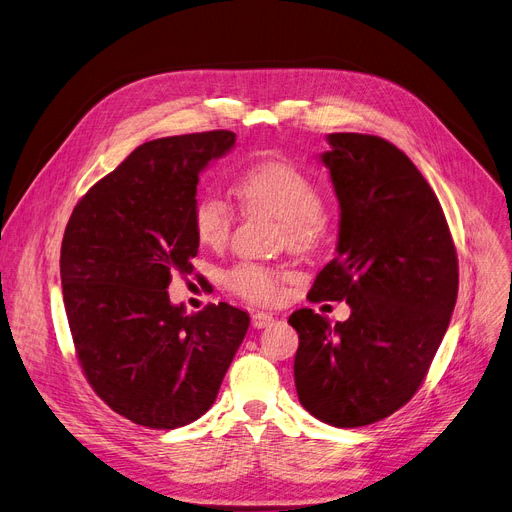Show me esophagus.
Masks as SVG:
<instances>
[{"label":"esophagus","mask_w":512,"mask_h":512,"mask_svg":"<svg viewBox=\"0 0 512 512\" xmlns=\"http://www.w3.org/2000/svg\"><path fill=\"white\" fill-rule=\"evenodd\" d=\"M251 324H253V328H257V330L270 328V326L274 324V315L267 313V311H257V313H253Z\"/></svg>","instance_id":"obj_1"}]
</instances>
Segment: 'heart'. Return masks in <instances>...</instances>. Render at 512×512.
<instances>
[{
	"instance_id": "obj_1",
	"label": "heart",
	"mask_w": 512,
	"mask_h": 512,
	"mask_svg": "<svg viewBox=\"0 0 512 512\" xmlns=\"http://www.w3.org/2000/svg\"><path fill=\"white\" fill-rule=\"evenodd\" d=\"M236 195L247 207L265 209L282 220L292 249H307L321 230L324 197L319 186L288 159L255 161L238 176ZM193 226L203 245H224L232 230L228 203L218 195H201L193 207ZM226 284L255 303H276L282 297V276L263 265H236Z\"/></svg>"
}]
</instances>
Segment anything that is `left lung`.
<instances>
[{
  "label": "left lung",
  "instance_id": "obj_1",
  "mask_svg": "<svg viewBox=\"0 0 512 512\" xmlns=\"http://www.w3.org/2000/svg\"><path fill=\"white\" fill-rule=\"evenodd\" d=\"M319 155L340 205L334 259L309 301H346L336 321L299 309L294 386L334 427L380 421L413 398L448 330L459 261L432 186L398 147L373 134L332 132Z\"/></svg>",
  "mask_w": 512,
  "mask_h": 512
}]
</instances>
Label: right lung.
Listing matches in <instances>:
<instances>
[{
	"mask_svg": "<svg viewBox=\"0 0 512 512\" xmlns=\"http://www.w3.org/2000/svg\"><path fill=\"white\" fill-rule=\"evenodd\" d=\"M234 143L230 130L149 141L68 220L60 276L78 363L105 405L137 425L176 429L207 413L249 330L242 309L186 315L168 294L199 251V174Z\"/></svg>",
	"mask_w": 512,
	"mask_h": 512,
	"instance_id": "add662e5",
	"label": "right lung"
}]
</instances>
